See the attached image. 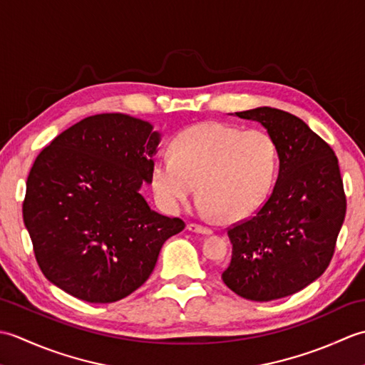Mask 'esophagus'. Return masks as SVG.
Masks as SVG:
<instances>
[{
    "label": "esophagus",
    "instance_id": "esophagus-1",
    "mask_svg": "<svg viewBox=\"0 0 365 365\" xmlns=\"http://www.w3.org/2000/svg\"><path fill=\"white\" fill-rule=\"evenodd\" d=\"M187 229L190 232H195V234H200V235H212V229L199 226V224H188Z\"/></svg>",
    "mask_w": 365,
    "mask_h": 365
}]
</instances>
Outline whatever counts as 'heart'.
<instances>
[{
	"mask_svg": "<svg viewBox=\"0 0 365 365\" xmlns=\"http://www.w3.org/2000/svg\"><path fill=\"white\" fill-rule=\"evenodd\" d=\"M276 170L277 150L267 131L204 122L174 139L173 157L155 158L150 187L163 210L175 213L197 185L200 212L235 222L263 205Z\"/></svg>",
	"mask_w": 365,
	"mask_h": 365,
	"instance_id": "b5f03b06",
	"label": "heart"
}]
</instances>
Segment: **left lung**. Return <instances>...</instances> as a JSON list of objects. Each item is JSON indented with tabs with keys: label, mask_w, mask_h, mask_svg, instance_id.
I'll return each mask as SVG.
<instances>
[{
	"label": "left lung",
	"mask_w": 365,
	"mask_h": 365,
	"mask_svg": "<svg viewBox=\"0 0 365 365\" xmlns=\"http://www.w3.org/2000/svg\"><path fill=\"white\" fill-rule=\"evenodd\" d=\"M274 141L279 174L260 210L227 230L232 260L222 281L238 297L273 301L297 293L328 268L346 212L334 150L297 115L260 106L235 113Z\"/></svg>",
	"instance_id": "left-lung-1"
}]
</instances>
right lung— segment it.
Returning a JSON list of instances; mask_svg holds the SVG:
<instances>
[{"instance_id": "add662e5", "label": "right lung", "mask_w": 365, "mask_h": 365, "mask_svg": "<svg viewBox=\"0 0 365 365\" xmlns=\"http://www.w3.org/2000/svg\"><path fill=\"white\" fill-rule=\"evenodd\" d=\"M161 141L149 122L96 114L38 153L26 182L23 221L43 276L88 302H114L139 289L163 243L185 229L149 207Z\"/></svg>"}]
</instances>
